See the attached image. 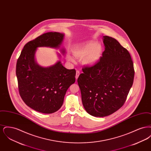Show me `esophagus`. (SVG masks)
Instances as JSON below:
<instances>
[{
	"label": "esophagus",
	"instance_id": "1",
	"mask_svg": "<svg viewBox=\"0 0 151 151\" xmlns=\"http://www.w3.org/2000/svg\"><path fill=\"white\" fill-rule=\"evenodd\" d=\"M79 75H80V71L79 70L76 71V79H78L79 77Z\"/></svg>",
	"mask_w": 151,
	"mask_h": 151
}]
</instances>
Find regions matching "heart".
Wrapping results in <instances>:
<instances>
[{
	"label": "heart",
	"mask_w": 151,
	"mask_h": 151,
	"mask_svg": "<svg viewBox=\"0 0 151 151\" xmlns=\"http://www.w3.org/2000/svg\"><path fill=\"white\" fill-rule=\"evenodd\" d=\"M73 55L77 58L83 59L84 65H93L100 60L102 54V47L100 43L89 42L81 46L77 47L73 50ZM67 58L73 62V59L68 55Z\"/></svg>",
	"instance_id": "b5f03b06"
}]
</instances>
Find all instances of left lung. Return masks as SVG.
Returning a JSON list of instances; mask_svg holds the SVG:
<instances>
[{
    "instance_id": "left-lung-1",
    "label": "left lung",
    "mask_w": 151,
    "mask_h": 151,
    "mask_svg": "<svg viewBox=\"0 0 151 151\" xmlns=\"http://www.w3.org/2000/svg\"><path fill=\"white\" fill-rule=\"evenodd\" d=\"M103 37L102 57L93 65L84 66L78 79L84 108L99 117L110 115L124 105L135 74L128 50L115 38Z\"/></svg>"
}]
</instances>
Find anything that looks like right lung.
Masks as SVG:
<instances>
[{"mask_svg":"<svg viewBox=\"0 0 151 151\" xmlns=\"http://www.w3.org/2000/svg\"><path fill=\"white\" fill-rule=\"evenodd\" d=\"M63 37L58 32L38 36L25 44L17 60L16 73L22 100L42 113H53L61 108L68 88L75 82L76 70L65 68L60 62L47 68L35 62L37 47H58Z\"/></svg>","mask_w":151,"mask_h":151,"instance_id":"1","label":"right lung"}]
</instances>
